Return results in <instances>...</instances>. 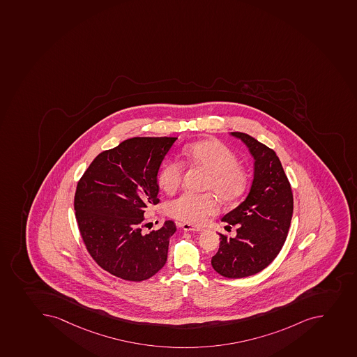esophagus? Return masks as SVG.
Returning <instances> with one entry per match:
<instances>
[{
	"instance_id": "esophagus-1",
	"label": "esophagus",
	"mask_w": 357,
	"mask_h": 357,
	"mask_svg": "<svg viewBox=\"0 0 357 357\" xmlns=\"http://www.w3.org/2000/svg\"><path fill=\"white\" fill-rule=\"evenodd\" d=\"M181 227H182V229L185 230V231H203V228H199V227H195L190 223H181Z\"/></svg>"
}]
</instances>
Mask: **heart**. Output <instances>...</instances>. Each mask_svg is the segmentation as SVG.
Instances as JSON below:
<instances>
[{"instance_id": "heart-1", "label": "heart", "mask_w": 357, "mask_h": 357, "mask_svg": "<svg viewBox=\"0 0 357 357\" xmlns=\"http://www.w3.org/2000/svg\"><path fill=\"white\" fill-rule=\"evenodd\" d=\"M182 157L187 164L207 173L205 190L213 191L225 203H235L249 187V174L238 164L236 154L218 140H202L184 147ZM183 166L180 161L167 160L161 167L158 182L167 193L180 188ZM219 202L213 193L187 192L172 200L167 206L169 217L190 225H200L219 212Z\"/></svg>"}]
</instances>
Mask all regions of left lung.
Instances as JSON below:
<instances>
[{"label":"left lung","mask_w":357,"mask_h":357,"mask_svg":"<svg viewBox=\"0 0 357 357\" xmlns=\"http://www.w3.org/2000/svg\"><path fill=\"white\" fill-rule=\"evenodd\" d=\"M231 135L249 147L255 174L245 200L221 219L237 226L236 237L220 234V247L211 264L222 277L240 279L266 268L280 252L293 217L294 198L275 152L249 135Z\"/></svg>","instance_id":"1"}]
</instances>
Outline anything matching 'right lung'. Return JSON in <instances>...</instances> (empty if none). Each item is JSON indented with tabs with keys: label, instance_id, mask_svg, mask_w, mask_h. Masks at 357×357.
<instances>
[{
	"label": "right lung",
	"instance_id": "add662e5",
	"mask_svg": "<svg viewBox=\"0 0 357 357\" xmlns=\"http://www.w3.org/2000/svg\"><path fill=\"white\" fill-rule=\"evenodd\" d=\"M177 137H135L98 154L77 183L74 207L87 252L108 273L147 280L164 267L176 226L144 234V213L159 204L158 172Z\"/></svg>",
	"mask_w": 357,
	"mask_h": 357
}]
</instances>
